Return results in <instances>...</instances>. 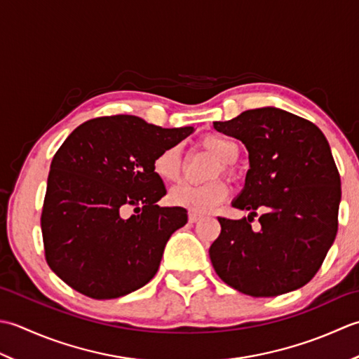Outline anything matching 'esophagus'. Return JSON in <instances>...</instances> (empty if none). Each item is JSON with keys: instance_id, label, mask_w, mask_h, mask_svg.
<instances>
[{"instance_id": "1", "label": "esophagus", "mask_w": 359, "mask_h": 359, "mask_svg": "<svg viewBox=\"0 0 359 359\" xmlns=\"http://www.w3.org/2000/svg\"><path fill=\"white\" fill-rule=\"evenodd\" d=\"M198 220H201V215L194 214V212H189V223H196Z\"/></svg>"}]
</instances>
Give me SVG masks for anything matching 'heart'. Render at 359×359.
<instances>
[{"label":"heart","instance_id":"1","mask_svg":"<svg viewBox=\"0 0 359 359\" xmlns=\"http://www.w3.org/2000/svg\"><path fill=\"white\" fill-rule=\"evenodd\" d=\"M201 147L220 161V165H215L212 170L210 178H215L220 173L231 175V164L236 163L238 158V147L236 142L222 135H206L201 137ZM151 170L167 184L178 182L182 170L181 150L178 145L161 150L151 161ZM228 184L223 180H214L200 186H177L169 192V201L173 206L184 208L194 214H208L220 206L228 198Z\"/></svg>","mask_w":359,"mask_h":359}]
</instances>
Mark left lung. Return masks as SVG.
<instances>
[{
    "label": "left lung",
    "instance_id": "1",
    "mask_svg": "<svg viewBox=\"0 0 359 359\" xmlns=\"http://www.w3.org/2000/svg\"><path fill=\"white\" fill-rule=\"evenodd\" d=\"M250 153L245 187L232 206L248 218L218 217L209 255L218 277L252 297L294 291L319 271L338 232L341 178L330 145L313 122L265 107L214 122ZM260 208L261 229L250 222Z\"/></svg>",
    "mask_w": 359,
    "mask_h": 359
}]
</instances>
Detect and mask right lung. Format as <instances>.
Returning a JSON list of instances; mask_svg holds the SVG:
<instances>
[{
  "label": "right lung",
  "instance_id": "right-lung-1",
  "mask_svg": "<svg viewBox=\"0 0 359 359\" xmlns=\"http://www.w3.org/2000/svg\"><path fill=\"white\" fill-rule=\"evenodd\" d=\"M192 131L118 114L86 121L67 137L50 163L41 210L46 262L65 283L116 299L155 277L187 210L158 206L167 190L151 161Z\"/></svg>",
  "mask_w": 359,
  "mask_h": 359
}]
</instances>
